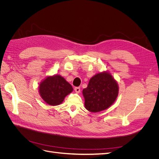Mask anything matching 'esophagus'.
I'll return each instance as SVG.
<instances>
[{"label":"esophagus","mask_w":159,"mask_h":159,"mask_svg":"<svg viewBox=\"0 0 159 159\" xmlns=\"http://www.w3.org/2000/svg\"><path fill=\"white\" fill-rule=\"evenodd\" d=\"M74 90H75V91L76 93H80V87H75V88H74Z\"/></svg>","instance_id":"obj_1"}]
</instances>
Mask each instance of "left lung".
<instances>
[{
  "label": "left lung",
  "instance_id": "1",
  "mask_svg": "<svg viewBox=\"0 0 159 159\" xmlns=\"http://www.w3.org/2000/svg\"><path fill=\"white\" fill-rule=\"evenodd\" d=\"M118 84L107 72L95 74L83 89L85 107L91 112H99L107 109L117 98Z\"/></svg>",
  "mask_w": 159,
  "mask_h": 159
}]
</instances>
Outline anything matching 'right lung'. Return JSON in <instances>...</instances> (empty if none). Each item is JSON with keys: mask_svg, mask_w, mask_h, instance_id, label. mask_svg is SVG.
I'll list each match as a JSON object with an SVG mask.
<instances>
[{"mask_svg": "<svg viewBox=\"0 0 159 159\" xmlns=\"http://www.w3.org/2000/svg\"><path fill=\"white\" fill-rule=\"evenodd\" d=\"M72 91L71 85L59 75L47 77L39 85L42 98L46 103L53 106L61 104L66 96Z\"/></svg>", "mask_w": 159, "mask_h": 159, "instance_id": "obj_1", "label": "right lung"}]
</instances>
